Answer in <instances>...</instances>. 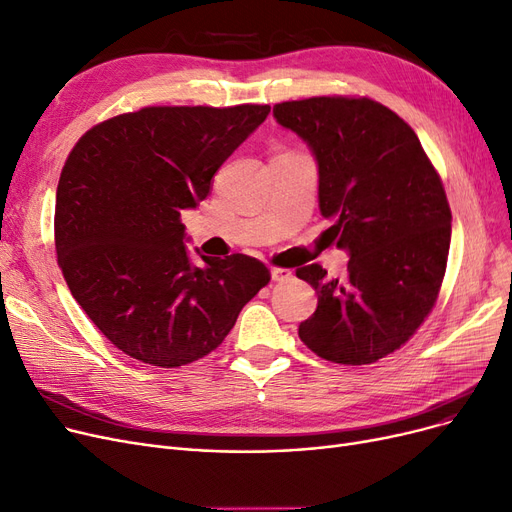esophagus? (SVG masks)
Instances as JSON below:
<instances>
[{
	"mask_svg": "<svg viewBox=\"0 0 512 512\" xmlns=\"http://www.w3.org/2000/svg\"><path fill=\"white\" fill-rule=\"evenodd\" d=\"M271 279L273 281H288L292 279V271L290 269H271Z\"/></svg>",
	"mask_w": 512,
	"mask_h": 512,
	"instance_id": "34e87169",
	"label": "esophagus"
}]
</instances>
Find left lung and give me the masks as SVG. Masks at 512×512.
Wrapping results in <instances>:
<instances>
[{
  "mask_svg": "<svg viewBox=\"0 0 512 512\" xmlns=\"http://www.w3.org/2000/svg\"><path fill=\"white\" fill-rule=\"evenodd\" d=\"M319 168L325 233L349 252L344 279L319 264L296 271L317 292L298 336L325 361L374 363L410 340L437 302L452 212L416 132L370 98L315 96L273 107Z\"/></svg>",
  "mask_w": 512,
  "mask_h": 512,
  "instance_id": "obj_1",
  "label": "left lung"
}]
</instances>
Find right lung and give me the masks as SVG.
Masks as SVG:
<instances>
[{"label": "right lung", "mask_w": 512, "mask_h": 512, "mask_svg": "<svg viewBox=\"0 0 512 512\" xmlns=\"http://www.w3.org/2000/svg\"><path fill=\"white\" fill-rule=\"evenodd\" d=\"M269 105L145 107L77 140L60 172L54 212L58 267L73 298L111 344L157 367L212 353L271 281L252 256L185 248L182 210L264 119Z\"/></svg>", "instance_id": "obj_1"}]
</instances>
